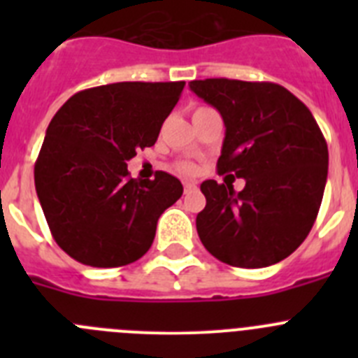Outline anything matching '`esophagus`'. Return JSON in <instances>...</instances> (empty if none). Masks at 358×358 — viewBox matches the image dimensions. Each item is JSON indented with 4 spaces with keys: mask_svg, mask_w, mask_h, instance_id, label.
<instances>
[{
    "mask_svg": "<svg viewBox=\"0 0 358 358\" xmlns=\"http://www.w3.org/2000/svg\"><path fill=\"white\" fill-rule=\"evenodd\" d=\"M194 189H197V185H195L194 181H186L185 182V192H186V194H189V192H194Z\"/></svg>",
    "mask_w": 358,
    "mask_h": 358,
    "instance_id": "34e87169",
    "label": "esophagus"
}]
</instances>
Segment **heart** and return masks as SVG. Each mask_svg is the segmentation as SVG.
Returning <instances> with one entry per match:
<instances>
[{
  "label": "heart",
  "instance_id": "obj_1",
  "mask_svg": "<svg viewBox=\"0 0 358 358\" xmlns=\"http://www.w3.org/2000/svg\"><path fill=\"white\" fill-rule=\"evenodd\" d=\"M199 109H201V107H199ZM177 169H179V172H182V173H194L195 172V166L189 163H181L179 166H177Z\"/></svg>",
  "mask_w": 358,
  "mask_h": 358
}]
</instances>
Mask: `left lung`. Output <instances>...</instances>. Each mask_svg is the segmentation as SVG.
Wrapping results in <instances>:
<instances>
[{
  "mask_svg": "<svg viewBox=\"0 0 358 358\" xmlns=\"http://www.w3.org/2000/svg\"><path fill=\"white\" fill-rule=\"evenodd\" d=\"M189 90L226 125L218 173L245 179L201 185L204 248L233 267L260 268L292 255L308 236L328 177V147L308 107L283 85L229 78L192 80Z\"/></svg>",
  "mask_w": 358,
  "mask_h": 358,
  "instance_id": "8db88e82",
  "label": "left lung"
}]
</instances>
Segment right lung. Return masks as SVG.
<instances>
[{
    "label": "right lung",
    "instance_id": "1",
    "mask_svg": "<svg viewBox=\"0 0 358 358\" xmlns=\"http://www.w3.org/2000/svg\"><path fill=\"white\" fill-rule=\"evenodd\" d=\"M185 82H116L73 94L46 129L36 192L59 248L91 267H122L150 249L177 177L132 179L127 161L152 147Z\"/></svg>",
    "mask_w": 358,
    "mask_h": 358
}]
</instances>
